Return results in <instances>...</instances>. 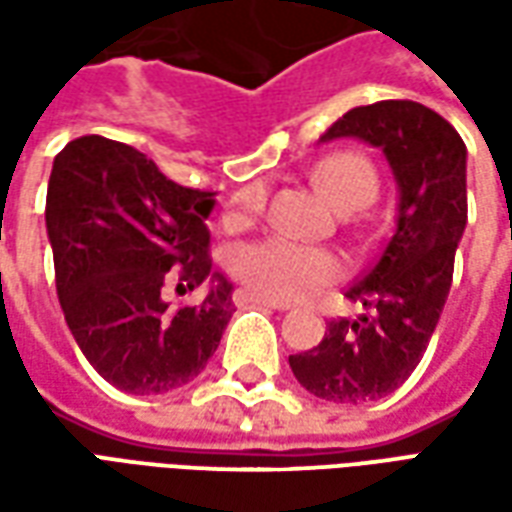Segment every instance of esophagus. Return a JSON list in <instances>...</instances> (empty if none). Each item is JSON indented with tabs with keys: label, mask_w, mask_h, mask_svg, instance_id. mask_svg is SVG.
<instances>
[{
	"label": "esophagus",
	"mask_w": 512,
	"mask_h": 512,
	"mask_svg": "<svg viewBox=\"0 0 512 512\" xmlns=\"http://www.w3.org/2000/svg\"><path fill=\"white\" fill-rule=\"evenodd\" d=\"M233 301L238 304V307L257 304V307H268V310H288V304H282V301L263 299V296H257V293H252V290H235Z\"/></svg>",
	"instance_id": "obj_1"
}]
</instances>
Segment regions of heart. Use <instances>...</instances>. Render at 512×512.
<instances>
[{
	"mask_svg": "<svg viewBox=\"0 0 512 512\" xmlns=\"http://www.w3.org/2000/svg\"><path fill=\"white\" fill-rule=\"evenodd\" d=\"M315 186L340 211H356L376 194V169L356 153H332L312 169ZM266 202L263 186H246L235 194L230 222L252 219ZM233 277L257 296L271 301H293L326 288L340 277V260L321 246L301 244L290 238H260L235 246L230 255Z\"/></svg>",
	"mask_w": 512,
	"mask_h": 512,
	"instance_id": "heart-1",
	"label": "heart"
}]
</instances>
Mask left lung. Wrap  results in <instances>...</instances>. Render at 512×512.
I'll list each match as a JSON object with an SVG mask.
<instances>
[{
	"label": "left lung",
	"instance_id": "obj_1",
	"mask_svg": "<svg viewBox=\"0 0 512 512\" xmlns=\"http://www.w3.org/2000/svg\"><path fill=\"white\" fill-rule=\"evenodd\" d=\"M343 136L384 150L397 183L395 227L376 263L345 290L370 315L329 321L321 343L288 362L307 392L356 406L392 395L436 332L466 227V145L417 101L356 106L321 142Z\"/></svg>",
	"mask_w": 512,
	"mask_h": 512
}]
</instances>
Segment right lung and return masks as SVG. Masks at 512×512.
<instances>
[{"label":"right lung","instance_id":"right-lung-1","mask_svg":"<svg viewBox=\"0 0 512 512\" xmlns=\"http://www.w3.org/2000/svg\"><path fill=\"white\" fill-rule=\"evenodd\" d=\"M213 191L186 189L131 145L90 134L51 167L46 233L65 321L98 376L161 395L200 376L233 318V285L211 271ZM214 282L200 305L169 311V284Z\"/></svg>","mask_w":512,"mask_h":512}]
</instances>
